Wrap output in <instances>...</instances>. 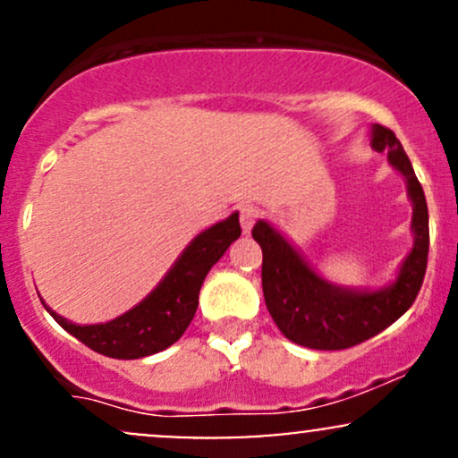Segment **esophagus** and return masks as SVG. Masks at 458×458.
<instances>
[{
	"mask_svg": "<svg viewBox=\"0 0 458 458\" xmlns=\"http://www.w3.org/2000/svg\"><path fill=\"white\" fill-rule=\"evenodd\" d=\"M259 215H260V211L254 207V204H243V207H241V228H243L245 234L251 233V228H254Z\"/></svg>",
	"mask_w": 458,
	"mask_h": 458,
	"instance_id": "esophagus-1",
	"label": "esophagus"
}]
</instances>
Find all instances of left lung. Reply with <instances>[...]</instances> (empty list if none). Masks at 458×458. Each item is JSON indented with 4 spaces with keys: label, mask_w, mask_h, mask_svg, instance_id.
Listing matches in <instances>:
<instances>
[{
    "label": "left lung",
    "mask_w": 458,
    "mask_h": 458,
    "mask_svg": "<svg viewBox=\"0 0 458 458\" xmlns=\"http://www.w3.org/2000/svg\"><path fill=\"white\" fill-rule=\"evenodd\" d=\"M372 148L407 181L413 204V247L398 277L377 291H355L329 284L269 222H256L251 236L262 250V293L271 318L295 344L317 351H340L390 327L411 308L422 288L428 260V208L411 161L390 129L372 124Z\"/></svg>",
    "instance_id": "obj_1"
}]
</instances>
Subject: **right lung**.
<instances>
[{
    "mask_svg": "<svg viewBox=\"0 0 458 458\" xmlns=\"http://www.w3.org/2000/svg\"><path fill=\"white\" fill-rule=\"evenodd\" d=\"M241 236L239 213L211 225L185 247L172 269L144 301L123 317L98 325H77L54 310L47 312L97 353L115 360H138L167 349L185 334L198 310V295L211 267Z\"/></svg>",
    "mask_w": 458,
    "mask_h": 458,
    "instance_id": "1",
    "label": "right lung"
}]
</instances>
